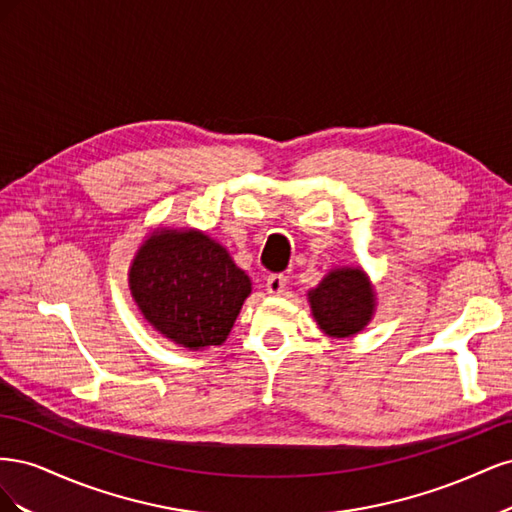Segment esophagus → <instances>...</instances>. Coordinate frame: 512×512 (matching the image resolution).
I'll return each instance as SVG.
<instances>
[{
    "label": "esophagus",
    "mask_w": 512,
    "mask_h": 512,
    "mask_svg": "<svg viewBox=\"0 0 512 512\" xmlns=\"http://www.w3.org/2000/svg\"><path fill=\"white\" fill-rule=\"evenodd\" d=\"M286 275L282 273H273L267 277V292L273 294V297H277V294H282L286 290Z\"/></svg>",
    "instance_id": "obj_1"
}]
</instances>
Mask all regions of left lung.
<instances>
[{
	"label": "left lung",
	"mask_w": 512,
	"mask_h": 512,
	"mask_svg": "<svg viewBox=\"0 0 512 512\" xmlns=\"http://www.w3.org/2000/svg\"><path fill=\"white\" fill-rule=\"evenodd\" d=\"M318 329L335 339L359 335L376 314V290L363 267H335L307 290Z\"/></svg>",
	"instance_id": "8db88e82"
}]
</instances>
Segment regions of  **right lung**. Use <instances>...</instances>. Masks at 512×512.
<instances>
[{
    "mask_svg": "<svg viewBox=\"0 0 512 512\" xmlns=\"http://www.w3.org/2000/svg\"><path fill=\"white\" fill-rule=\"evenodd\" d=\"M138 312L168 342L185 350L222 346L252 280L226 247L198 228H153L128 269Z\"/></svg>",
    "mask_w": 512,
    "mask_h": 512,
    "instance_id": "1",
    "label": "right lung"
}]
</instances>
